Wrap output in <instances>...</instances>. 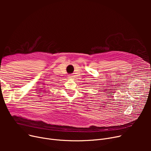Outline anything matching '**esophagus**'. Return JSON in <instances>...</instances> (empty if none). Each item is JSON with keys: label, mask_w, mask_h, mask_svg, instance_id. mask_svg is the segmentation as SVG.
Returning <instances> with one entry per match:
<instances>
[{"label": "esophagus", "mask_w": 151, "mask_h": 151, "mask_svg": "<svg viewBox=\"0 0 151 151\" xmlns=\"http://www.w3.org/2000/svg\"><path fill=\"white\" fill-rule=\"evenodd\" d=\"M69 78H72V76H69Z\"/></svg>", "instance_id": "1"}]
</instances>
